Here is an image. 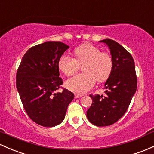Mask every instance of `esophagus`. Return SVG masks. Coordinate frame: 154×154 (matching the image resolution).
Wrapping results in <instances>:
<instances>
[{"instance_id":"1","label":"esophagus","mask_w":154,"mask_h":154,"mask_svg":"<svg viewBox=\"0 0 154 154\" xmlns=\"http://www.w3.org/2000/svg\"><path fill=\"white\" fill-rule=\"evenodd\" d=\"M81 97H82V94H74V97L75 98H80Z\"/></svg>"}]
</instances>
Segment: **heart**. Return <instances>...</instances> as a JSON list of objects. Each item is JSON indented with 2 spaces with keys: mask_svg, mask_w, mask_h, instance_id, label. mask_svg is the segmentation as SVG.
<instances>
[{
  "mask_svg": "<svg viewBox=\"0 0 154 154\" xmlns=\"http://www.w3.org/2000/svg\"><path fill=\"white\" fill-rule=\"evenodd\" d=\"M74 58L63 55L58 60L60 71L66 76H72L82 66L84 72L74 76L66 82L69 90L77 94H84L89 91L95 81H106L114 69V60L109 53L101 51L100 48L85 43L74 50Z\"/></svg>",
  "mask_w": 154,
  "mask_h": 154,
  "instance_id": "b5f03b06",
  "label": "heart"
}]
</instances>
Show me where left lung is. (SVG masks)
Wrapping results in <instances>:
<instances>
[{
  "label": "left lung",
  "instance_id": "obj_1",
  "mask_svg": "<svg viewBox=\"0 0 154 154\" xmlns=\"http://www.w3.org/2000/svg\"><path fill=\"white\" fill-rule=\"evenodd\" d=\"M100 42L109 47L114 69L105 84L106 95L90 94L92 104L86 114L90 122L103 127L115 123L126 112L137 90V77L134 59L123 46L111 39Z\"/></svg>",
  "mask_w": 154,
  "mask_h": 154
}]
</instances>
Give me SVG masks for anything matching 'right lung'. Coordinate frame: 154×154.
Listing matches in <instances>:
<instances>
[{
  "label": "right lung",
  "mask_w": 154,
  "mask_h": 154,
  "mask_svg": "<svg viewBox=\"0 0 154 154\" xmlns=\"http://www.w3.org/2000/svg\"><path fill=\"white\" fill-rule=\"evenodd\" d=\"M69 47L48 41L31 47L22 58L16 74V86L27 115L43 127H54L63 120L74 97L61 87L58 60ZM63 88L62 92L58 90Z\"/></svg>",
  "instance_id": "right-lung-1"
}]
</instances>
